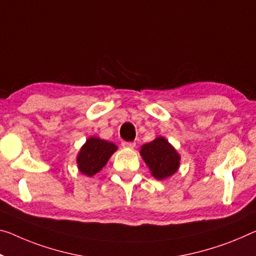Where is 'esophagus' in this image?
I'll use <instances>...</instances> for the list:
<instances>
[{
    "instance_id": "obj_1",
    "label": "esophagus",
    "mask_w": 256,
    "mask_h": 256,
    "mask_svg": "<svg viewBox=\"0 0 256 256\" xmlns=\"http://www.w3.org/2000/svg\"><path fill=\"white\" fill-rule=\"evenodd\" d=\"M122 146L124 148H135V145H136V143L135 142H122Z\"/></svg>"
}]
</instances>
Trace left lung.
Segmentation results:
<instances>
[{
	"instance_id": "8db88e82",
	"label": "left lung",
	"mask_w": 256,
	"mask_h": 256,
	"mask_svg": "<svg viewBox=\"0 0 256 256\" xmlns=\"http://www.w3.org/2000/svg\"><path fill=\"white\" fill-rule=\"evenodd\" d=\"M140 154L150 169L151 175L158 180L169 178L180 168V153L164 136L156 137L150 143L142 145Z\"/></svg>"
}]
</instances>
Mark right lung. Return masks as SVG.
Listing matches in <instances>:
<instances>
[{"mask_svg": "<svg viewBox=\"0 0 256 256\" xmlns=\"http://www.w3.org/2000/svg\"><path fill=\"white\" fill-rule=\"evenodd\" d=\"M118 146L112 142L92 136L82 145L76 156L78 169L81 174L94 178L103 169Z\"/></svg>", "mask_w": 256, "mask_h": 256, "instance_id": "1", "label": "right lung"}]
</instances>
